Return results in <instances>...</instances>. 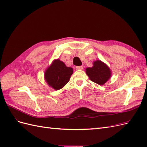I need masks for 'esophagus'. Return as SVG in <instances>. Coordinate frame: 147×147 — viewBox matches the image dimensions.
<instances>
[{
  "instance_id": "1",
  "label": "esophagus",
  "mask_w": 147,
  "mask_h": 147,
  "mask_svg": "<svg viewBox=\"0 0 147 147\" xmlns=\"http://www.w3.org/2000/svg\"><path fill=\"white\" fill-rule=\"evenodd\" d=\"M83 69V66H77L76 67V70H82Z\"/></svg>"
}]
</instances>
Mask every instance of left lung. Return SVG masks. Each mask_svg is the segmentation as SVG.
I'll use <instances>...</instances> for the list:
<instances>
[{"mask_svg": "<svg viewBox=\"0 0 147 147\" xmlns=\"http://www.w3.org/2000/svg\"><path fill=\"white\" fill-rule=\"evenodd\" d=\"M91 67L86 69V74L90 80L99 85H104L112 76V71L109 67L100 60L93 62Z\"/></svg>", "mask_w": 147, "mask_h": 147, "instance_id": "left-lung-1", "label": "left lung"}]
</instances>
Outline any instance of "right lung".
<instances>
[{"label": "right lung", "instance_id": "add662e5", "mask_svg": "<svg viewBox=\"0 0 147 147\" xmlns=\"http://www.w3.org/2000/svg\"><path fill=\"white\" fill-rule=\"evenodd\" d=\"M73 69L67 67L60 59H55L47 68L44 74L45 80L49 86L55 90L63 88L69 82Z\"/></svg>", "mask_w": 147, "mask_h": 147}]
</instances>
